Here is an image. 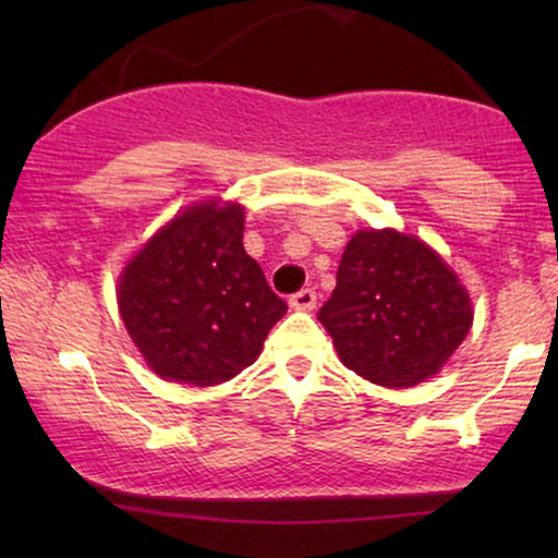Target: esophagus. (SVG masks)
Segmentation results:
<instances>
[{"label": "esophagus", "mask_w": 558, "mask_h": 558, "mask_svg": "<svg viewBox=\"0 0 558 558\" xmlns=\"http://www.w3.org/2000/svg\"><path fill=\"white\" fill-rule=\"evenodd\" d=\"M291 306L299 312H312L317 306V293L312 288H301L291 296Z\"/></svg>", "instance_id": "34e87169"}]
</instances>
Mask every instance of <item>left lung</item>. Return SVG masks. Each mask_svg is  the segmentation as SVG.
Segmentation results:
<instances>
[{"instance_id": "1", "label": "left lung", "mask_w": 558, "mask_h": 558, "mask_svg": "<svg viewBox=\"0 0 558 558\" xmlns=\"http://www.w3.org/2000/svg\"><path fill=\"white\" fill-rule=\"evenodd\" d=\"M317 319L345 367L377 386L409 388L464 341L472 304L430 246L396 230H360Z\"/></svg>"}]
</instances>
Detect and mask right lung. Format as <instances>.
Returning a JSON list of instances; mask_svg holds the SVG:
<instances>
[{"label":"right lung","mask_w":558,"mask_h":558,"mask_svg":"<svg viewBox=\"0 0 558 558\" xmlns=\"http://www.w3.org/2000/svg\"><path fill=\"white\" fill-rule=\"evenodd\" d=\"M120 315L165 380L217 386L259 356L288 304L243 248L239 204L185 209L131 259Z\"/></svg>","instance_id":"right-lung-1"}]
</instances>
